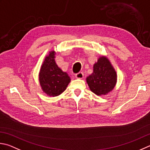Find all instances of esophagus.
<instances>
[{
  "label": "esophagus",
  "instance_id": "34e87169",
  "mask_svg": "<svg viewBox=\"0 0 150 150\" xmlns=\"http://www.w3.org/2000/svg\"><path fill=\"white\" fill-rule=\"evenodd\" d=\"M84 77V74L83 72H79L75 74V77L77 79H83Z\"/></svg>",
  "mask_w": 150,
  "mask_h": 150
}]
</instances>
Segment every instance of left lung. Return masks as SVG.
<instances>
[{"instance_id":"obj_1","label":"left lung","mask_w":150,"mask_h":150,"mask_svg":"<svg viewBox=\"0 0 150 150\" xmlns=\"http://www.w3.org/2000/svg\"><path fill=\"white\" fill-rule=\"evenodd\" d=\"M117 80L115 70L106 57H100L93 66V71L86 78L92 92L98 96L105 95L114 88Z\"/></svg>"}]
</instances>
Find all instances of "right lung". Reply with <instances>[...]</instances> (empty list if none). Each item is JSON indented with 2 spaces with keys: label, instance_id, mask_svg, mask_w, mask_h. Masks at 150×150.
<instances>
[{
  "label": "right lung",
  "instance_id": "obj_1",
  "mask_svg": "<svg viewBox=\"0 0 150 150\" xmlns=\"http://www.w3.org/2000/svg\"><path fill=\"white\" fill-rule=\"evenodd\" d=\"M54 51L46 57L41 67L39 79L43 91L50 96H57L66 89L70 83L67 73L63 72L54 61Z\"/></svg>",
  "mask_w": 150,
  "mask_h": 150
}]
</instances>
